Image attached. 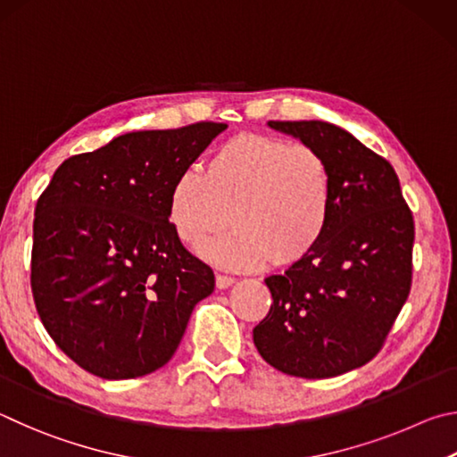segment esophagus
<instances>
[{"mask_svg":"<svg viewBox=\"0 0 457 457\" xmlns=\"http://www.w3.org/2000/svg\"><path fill=\"white\" fill-rule=\"evenodd\" d=\"M235 283V277H228V275H216V287L219 289H228L230 285Z\"/></svg>","mask_w":457,"mask_h":457,"instance_id":"34e87169","label":"esophagus"}]
</instances>
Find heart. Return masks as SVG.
Here are the masks:
<instances>
[{"mask_svg":"<svg viewBox=\"0 0 457 457\" xmlns=\"http://www.w3.org/2000/svg\"><path fill=\"white\" fill-rule=\"evenodd\" d=\"M333 172L317 150L267 136H238L206 158L203 174L182 172L168 192L174 235L222 269L295 265L315 251L329 227Z\"/></svg>","mask_w":457,"mask_h":457,"instance_id":"obj_1","label":"heart"}]
</instances>
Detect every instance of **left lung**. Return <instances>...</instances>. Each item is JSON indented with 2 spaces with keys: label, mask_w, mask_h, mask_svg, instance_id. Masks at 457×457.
I'll return each mask as SVG.
<instances>
[{
  "label": "left lung",
  "mask_w": 457,
  "mask_h": 457,
  "mask_svg": "<svg viewBox=\"0 0 457 457\" xmlns=\"http://www.w3.org/2000/svg\"><path fill=\"white\" fill-rule=\"evenodd\" d=\"M269 128L329 162L333 208L315 251L283 275L265 278L273 303L253 329V341L278 371L335 378L378 355L407 301L413 216L394 166L353 134L321 120Z\"/></svg>",
  "instance_id": "8db88e82"
}]
</instances>
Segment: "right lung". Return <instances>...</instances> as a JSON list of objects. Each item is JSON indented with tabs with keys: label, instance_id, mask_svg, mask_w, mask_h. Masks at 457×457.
<instances>
[{
	"label": "right lung",
	"instance_id": "right-lung-1",
	"mask_svg": "<svg viewBox=\"0 0 457 457\" xmlns=\"http://www.w3.org/2000/svg\"><path fill=\"white\" fill-rule=\"evenodd\" d=\"M227 124L116 136L63 160L36 204L31 291L46 331L104 379L170 361L192 309L214 291L211 267L184 249L168 192Z\"/></svg>",
	"mask_w": 457,
	"mask_h": 457
}]
</instances>
